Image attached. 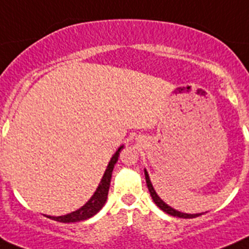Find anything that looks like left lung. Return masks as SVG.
Instances as JSON below:
<instances>
[{"mask_svg":"<svg viewBox=\"0 0 249 249\" xmlns=\"http://www.w3.org/2000/svg\"><path fill=\"white\" fill-rule=\"evenodd\" d=\"M144 171H145V180H146L147 189H149L150 195H151L152 201H154V202L156 203V206H158V207H160L163 212H166V213L171 214V216L180 217V218H195V217H198V216H201V214H202V213H185V212L178 211V210H175V208H172L171 206L167 205L166 202H163V201L160 198V196H159V195L156 194L155 189H154V186H152L151 180H150V176H149V172H147V170L144 169Z\"/></svg>","mask_w":249,"mask_h":249,"instance_id":"obj_1","label":"left lung"}]
</instances>
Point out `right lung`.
I'll return each mask as SVG.
<instances>
[{
	"instance_id": "add662e5",
	"label": "right lung",
	"mask_w": 249,
	"mask_h": 249,
	"mask_svg": "<svg viewBox=\"0 0 249 249\" xmlns=\"http://www.w3.org/2000/svg\"><path fill=\"white\" fill-rule=\"evenodd\" d=\"M124 147V145L116 150V152L111 156L110 161H109L108 166L105 169L104 175H103L100 183L98 185L97 190L93 194V196L87 201L84 205L80 208L75 210V211L71 212V213L63 214V216H47L48 218H52L58 222L63 223H71V222H79V221H86V219L90 218L94 214H97L98 212L103 208V206L107 202V198H108V192L109 187H110V181H111V174H113L114 166L115 163L119 160V155L122 149Z\"/></svg>"
}]
</instances>
